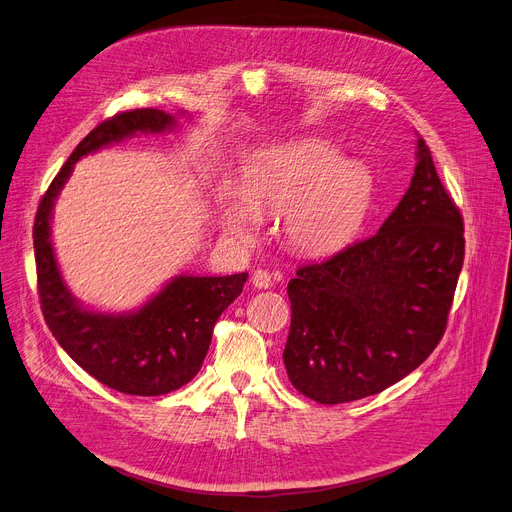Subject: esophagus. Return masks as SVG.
<instances>
[{
	"mask_svg": "<svg viewBox=\"0 0 512 512\" xmlns=\"http://www.w3.org/2000/svg\"><path fill=\"white\" fill-rule=\"evenodd\" d=\"M251 284L255 286V288H259V290H263V288H271V276H269V271H265V269H257L255 274L251 276Z\"/></svg>",
	"mask_w": 512,
	"mask_h": 512,
	"instance_id": "esophagus-1",
	"label": "esophagus"
}]
</instances>
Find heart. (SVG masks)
I'll use <instances>...</instances> for the list:
<instances>
[{
    "label": "heart",
    "mask_w": 512,
    "mask_h": 512,
    "mask_svg": "<svg viewBox=\"0 0 512 512\" xmlns=\"http://www.w3.org/2000/svg\"><path fill=\"white\" fill-rule=\"evenodd\" d=\"M238 199H224L220 228L251 245L263 216L284 214V232L302 253H329L360 230L372 201V177L360 162L342 160L335 148L300 140L271 150L238 185Z\"/></svg>",
    "instance_id": "heart-1"
}]
</instances>
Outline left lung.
I'll return each instance as SVG.
<instances>
[{
  "label": "left lung",
  "mask_w": 512,
  "mask_h": 512,
  "mask_svg": "<svg viewBox=\"0 0 512 512\" xmlns=\"http://www.w3.org/2000/svg\"><path fill=\"white\" fill-rule=\"evenodd\" d=\"M377 234L302 265L288 284L290 383L325 405L381 393L416 370L447 329L465 257L463 218L430 148Z\"/></svg>",
  "instance_id": "1"
}]
</instances>
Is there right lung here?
Returning <instances> with one entry per match:
<instances>
[{
  "label": "right lung",
  "mask_w": 512,
  "mask_h": 512,
  "mask_svg": "<svg viewBox=\"0 0 512 512\" xmlns=\"http://www.w3.org/2000/svg\"><path fill=\"white\" fill-rule=\"evenodd\" d=\"M175 125V115L158 109L125 111L96 125L49 185L32 228L39 298L51 333L90 377L125 395L154 397L187 385L210 350L218 317L241 296L249 274L218 278L183 274L138 311L119 315L90 311L61 278L51 243L53 206L82 156L135 133H162Z\"/></svg>",
  "instance_id": "right-lung-1"
}]
</instances>
